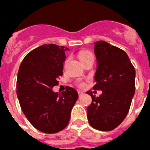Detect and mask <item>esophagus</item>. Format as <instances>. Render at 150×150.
I'll list each match as a JSON object with an SVG mask.
<instances>
[{"label":"esophagus","mask_w":150,"mask_h":150,"mask_svg":"<svg viewBox=\"0 0 150 150\" xmlns=\"http://www.w3.org/2000/svg\"><path fill=\"white\" fill-rule=\"evenodd\" d=\"M78 93H79V96H82V95H83V94H84V92L80 91V90H79V91H78Z\"/></svg>","instance_id":"obj_1"}]
</instances>
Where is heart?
Listing matches in <instances>:
<instances>
[{"mask_svg":"<svg viewBox=\"0 0 150 150\" xmlns=\"http://www.w3.org/2000/svg\"><path fill=\"white\" fill-rule=\"evenodd\" d=\"M78 56H79V59H80V61H82V63H83L85 61H86L87 59H89V57H94L93 54V53L90 51H89V50H82V51H80L79 53ZM67 62H68V60H66L65 62H64V64H67ZM79 86H84V82H79Z\"/></svg>","mask_w":150,"mask_h":150,"instance_id":"heart-1","label":"heart"}]
</instances>
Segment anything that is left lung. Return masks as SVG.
Instances as JSON below:
<instances>
[{
	"instance_id": "1",
	"label": "left lung",
	"mask_w": 150,
	"mask_h": 150,
	"mask_svg": "<svg viewBox=\"0 0 150 150\" xmlns=\"http://www.w3.org/2000/svg\"><path fill=\"white\" fill-rule=\"evenodd\" d=\"M97 68L93 89L101 90L100 96L92 91L87 107L89 125L100 131H111L127 116L135 94V70L125 52L105 41L95 42Z\"/></svg>"
}]
</instances>
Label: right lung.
Wrapping results in <instances>:
<instances>
[{"label":"right lung","instance_id":"1","mask_svg":"<svg viewBox=\"0 0 150 150\" xmlns=\"http://www.w3.org/2000/svg\"><path fill=\"white\" fill-rule=\"evenodd\" d=\"M65 50V47L43 44L25 57L18 72L16 92L22 112L33 126L47 134L67 127L79 98L71 87L61 93L52 90L63 75Z\"/></svg>","mask_w":150,"mask_h":150}]
</instances>
